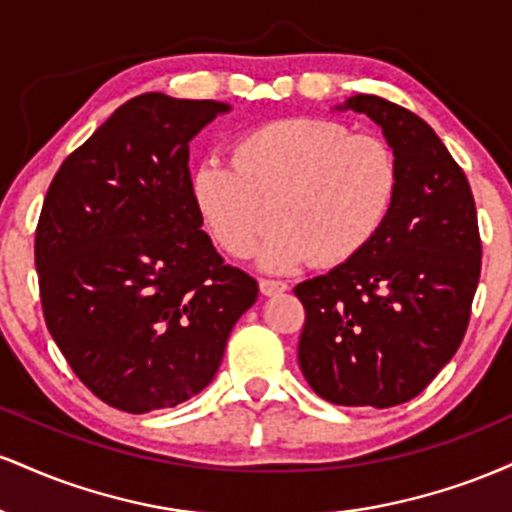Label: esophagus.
<instances>
[{
  "instance_id": "esophagus-1",
  "label": "esophagus",
  "mask_w": 512,
  "mask_h": 512,
  "mask_svg": "<svg viewBox=\"0 0 512 512\" xmlns=\"http://www.w3.org/2000/svg\"><path fill=\"white\" fill-rule=\"evenodd\" d=\"M289 289L286 281H274V279H260V291L262 296H276V293H284Z\"/></svg>"
}]
</instances>
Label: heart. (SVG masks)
I'll use <instances>...</instances> for the list:
<instances>
[{
	"label": "heart",
	"instance_id": "b5f03b06",
	"mask_svg": "<svg viewBox=\"0 0 512 512\" xmlns=\"http://www.w3.org/2000/svg\"><path fill=\"white\" fill-rule=\"evenodd\" d=\"M397 192L390 146L332 117L264 122L233 142L231 166L204 161L190 173L199 219L236 260L257 250L274 211L279 223L260 252L267 272L313 257L320 267L354 260L380 236Z\"/></svg>",
	"mask_w": 512,
	"mask_h": 512
}]
</instances>
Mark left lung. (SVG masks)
<instances>
[{"instance_id": "left-lung-1", "label": "left lung", "mask_w": 512, "mask_h": 512, "mask_svg": "<svg viewBox=\"0 0 512 512\" xmlns=\"http://www.w3.org/2000/svg\"><path fill=\"white\" fill-rule=\"evenodd\" d=\"M397 158L399 192L380 236L354 260L298 284V363L315 395L342 407L409 402L455 356L481 272L477 207L438 134L402 105L351 96Z\"/></svg>"}]
</instances>
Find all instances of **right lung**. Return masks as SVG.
I'll list each match as a JSON object with an SVG mask.
<instances>
[{
    "mask_svg": "<svg viewBox=\"0 0 512 512\" xmlns=\"http://www.w3.org/2000/svg\"><path fill=\"white\" fill-rule=\"evenodd\" d=\"M231 110L142 93L57 170L35 269L45 322L79 380L146 414L202 392L257 281L223 264L190 197V142Z\"/></svg>",
    "mask_w": 512,
    "mask_h": 512,
    "instance_id": "right-lung-1",
    "label": "right lung"
}]
</instances>
